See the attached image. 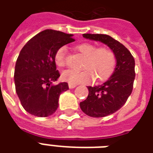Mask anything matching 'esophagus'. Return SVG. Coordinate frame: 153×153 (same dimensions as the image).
<instances>
[{"label":"esophagus","mask_w":153,"mask_h":153,"mask_svg":"<svg viewBox=\"0 0 153 153\" xmlns=\"http://www.w3.org/2000/svg\"><path fill=\"white\" fill-rule=\"evenodd\" d=\"M76 86H77V84H72V83H69V88H70V89L74 88H75Z\"/></svg>","instance_id":"34e87169"}]
</instances>
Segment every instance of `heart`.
Segmentation results:
<instances>
[{"mask_svg":"<svg viewBox=\"0 0 153 153\" xmlns=\"http://www.w3.org/2000/svg\"><path fill=\"white\" fill-rule=\"evenodd\" d=\"M76 50L85 60L81 71L68 70L61 74V79L72 84L87 83L96 78L98 81L107 79L114 73L116 67V56L111 49L108 47H97L91 43L78 45ZM54 61L58 68H64L66 65V48L60 47L54 55Z\"/></svg>","mask_w":153,"mask_h":153,"instance_id":"b5f03b06","label":"heart"}]
</instances>
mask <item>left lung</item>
I'll return each mask as SVG.
<instances>
[{"mask_svg":"<svg viewBox=\"0 0 153 153\" xmlns=\"http://www.w3.org/2000/svg\"><path fill=\"white\" fill-rule=\"evenodd\" d=\"M83 36L107 45L116 56L112 75L102 85L88 87V96L79 104L83 112L89 116H107L120 109L131 94L135 79L134 59L123 44L109 35L84 33Z\"/></svg>","mask_w":153,"mask_h":153,"instance_id":"left-lung-1","label":"left lung"}]
</instances>
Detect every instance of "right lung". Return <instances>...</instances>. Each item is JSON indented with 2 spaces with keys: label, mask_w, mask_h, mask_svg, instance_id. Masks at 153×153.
I'll return each instance as SVG.
<instances>
[{
  "label": "right lung",
  "mask_w": 153,
  "mask_h": 153,
  "mask_svg": "<svg viewBox=\"0 0 153 153\" xmlns=\"http://www.w3.org/2000/svg\"><path fill=\"white\" fill-rule=\"evenodd\" d=\"M72 34L46 29L32 38L19 52L15 68V90L23 107L35 116L47 117L58 108L60 93L67 83H53L60 77L54 55L60 47L74 41Z\"/></svg>",
  "instance_id": "add662e5"
}]
</instances>
